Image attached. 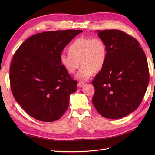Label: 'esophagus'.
<instances>
[{
    "instance_id": "1",
    "label": "esophagus",
    "mask_w": 155,
    "mask_h": 155,
    "mask_svg": "<svg viewBox=\"0 0 155 155\" xmlns=\"http://www.w3.org/2000/svg\"><path fill=\"white\" fill-rule=\"evenodd\" d=\"M84 85H85V84H84V82H78L77 86H78V87H82L84 86Z\"/></svg>"
}]
</instances>
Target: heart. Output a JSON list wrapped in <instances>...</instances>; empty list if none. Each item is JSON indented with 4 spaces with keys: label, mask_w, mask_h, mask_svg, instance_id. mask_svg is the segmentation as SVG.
Instances as JSON below:
<instances>
[{
    "label": "heart",
    "mask_w": 155,
    "mask_h": 155,
    "mask_svg": "<svg viewBox=\"0 0 155 155\" xmlns=\"http://www.w3.org/2000/svg\"><path fill=\"white\" fill-rule=\"evenodd\" d=\"M68 53H62L60 62L68 73L74 75L80 67L77 78L87 81L95 72L102 70L107 61V46L99 38H80L75 39L68 48ZM81 63H79V62Z\"/></svg>",
    "instance_id": "1"
}]
</instances>
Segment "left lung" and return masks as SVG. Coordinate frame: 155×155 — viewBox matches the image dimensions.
<instances>
[{"mask_svg":"<svg viewBox=\"0 0 155 155\" xmlns=\"http://www.w3.org/2000/svg\"><path fill=\"white\" fill-rule=\"evenodd\" d=\"M107 46L104 67L95 77L92 103L100 114L120 119L140 105L149 84L147 60L140 43L117 29L97 31Z\"/></svg>","mask_w":155,"mask_h":155,"instance_id":"8db88e82","label":"left lung"}]
</instances>
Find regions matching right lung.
Returning <instances> with one entry per match:
<instances>
[{
    "label": "right lung",
    "instance_id": "obj_1",
    "mask_svg": "<svg viewBox=\"0 0 155 155\" xmlns=\"http://www.w3.org/2000/svg\"><path fill=\"white\" fill-rule=\"evenodd\" d=\"M82 30L47 31L36 34L15 51L10 67V84L15 101L33 118L43 122L59 119L67 111L70 94L77 91L61 65L60 56Z\"/></svg>",
    "mask_w": 155,
    "mask_h": 155
}]
</instances>
